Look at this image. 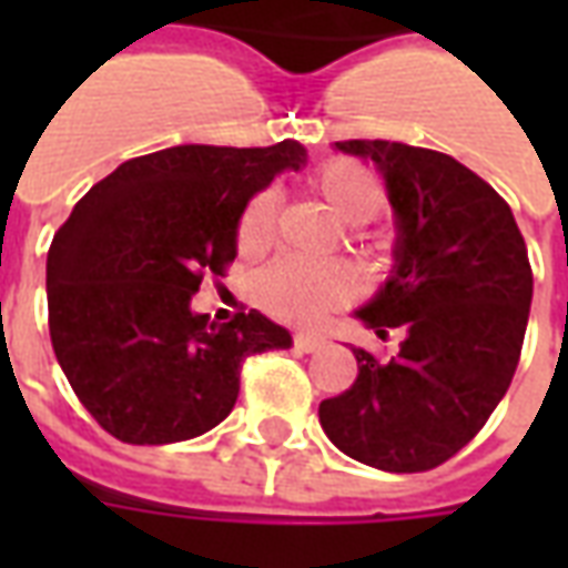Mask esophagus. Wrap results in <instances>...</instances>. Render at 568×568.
Wrapping results in <instances>:
<instances>
[{"label":"esophagus","mask_w":568,"mask_h":568,"mask_svg":"<svg viewBox=\"0 0 568 568\" xmlns=\"http://www.w3.org/2000/svg\"><path fill=\"white\" fill-rule=\"evenodd\" d=\"M322 341L320 334H295V349H301V353H316V349H322Z\"/></svg>","instance_id":"1"}]
</instances>
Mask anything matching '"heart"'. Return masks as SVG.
<instances>
[{"label":"heart","instance_id":"b5f03b06","mask_svg":"<svg viewBox=\"0 0 568 568\" xmlns=\"http://www.w3.org/2000/svg\"><path fill=\"white\" fill-rule=\"evenodd\" d=\"M313 187L346 224L371 222L383 206V185L368 166L356 161L322 163L313 173ZM276 234V194L258 191L248 200L246 210L236 222V248L243 255H258L273 243ZM353 273L334 261L288 258L273 261L258 280L261 307L271 316L292 325H313L328 310L344 307L353 297Z\"/></svg>","mask_w":568,"mask_h":568}]
</instances>
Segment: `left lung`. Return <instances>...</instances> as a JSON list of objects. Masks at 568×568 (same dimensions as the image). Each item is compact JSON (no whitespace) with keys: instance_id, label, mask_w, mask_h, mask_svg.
Instances as JSON below:
<instances>
[{"instance_id":"obj_1","label":"left lung","mask_w":568,"mask_h":568,"mask_svg":"<svg viewBox=\"0 0 568 568\" xmlns=\"http://www.w3.org/2000/svg\"><path fill=\"white\" fill-rule=\"evenodd\" d=\"M386 179L398 219L395 273L356 313L377 337L402 328L393 358L353 349L356 383L320 405L334 447L381 471L447 463L484 428L524 349L532 267L511 206L450 154L344 140Z\"/></svg>"}]
</instances>
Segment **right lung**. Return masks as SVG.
Instances as JSON below:
<instances>
[{
    "instance_id": "right-lung-1",
    "label": "right lung",
    "mask_w": 568,
    "mask_h": 568,
    "mask_svg": "<svg viewBox=\"0 0 568 568\" xmlns=\"http://www.w3.org/2000/svg\"><path fill=\"white\" fill-rule=\"evenodd\" d=\"M295 140L267 149L175 145L121 163L84 194L48 248V328L72 393L124 444L197 438L234 410L243 362L292 346L258 310L210 322L203 276L236 258V222Z\"/></svg>"
}]
</instances>
